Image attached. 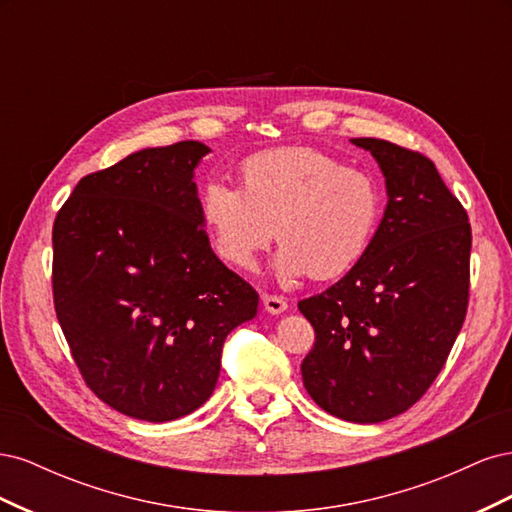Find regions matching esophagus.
<instances>
[{"instance_id": "34e87169", "label": "esophagus", "mask_w": 512, "mask_h": 512, "mask_svg": "<svg viewBox=\"0 0 512 512\" xmlns=\"http://www.w3.org/2000/svg\"><path fill=\"white\" fill-rule=\"evenodd\" d=\"M262 305L269 314H282L288 309V301L284 297H277V294H262Z\"/></svg>"}]
</instances>
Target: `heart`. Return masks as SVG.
<instances>
[{"instance_id": "b5f03b06", "label": "heart", "mask_w": 512, "mask_h": 512, "mask_svg": "<svg viewBox=\"0 0 512 512\" xmlns=\"http://www.w3.org/2000/svg\"><path fill=\"white\" fill-rule=\"evenodd\" d=\"M241 188L211 181L200 215L228 265L254 267L277 237V269L331 280L352 269L376 237L384 196L378 179L314 147H280L241 164Z\"/></svg>"}]
</instances>
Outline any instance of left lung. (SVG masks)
I'll return each instance as SVG.
<instances>
[{
	"instance_id": "obj_1",
	"label": "left lung",
	"mask_w": 512,
	"mask_h": 512,
	"mask_svg": "<svg viewBox=\"0 0 512 512\" xmlns=\"http://www.w3.org/2000/svg\"><path fill=\"white\" fill-rule=\"evenodd\" d=\"M386 177L384 218L365 256L299 301L316 342L301 363L316 404L350 423H380L412 408L438 378L466 320L472 228L423 153L352 138Z\"/></svg>"
}]
</instances>
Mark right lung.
<instances>
[{
	"label": "right lung",
	"instance_id": "right-lung-1",
	"mask_svg": "<svg viewBox=\"0 0 512 512\" xmlns=\"http://www.w3.org/2000/svg\"><path fill=\"white\" fill-rule=\"evenodd\" d=\"M209 147L143 149L91 173L53 224V303L72 359L104 404L175 421L211 397L226 335L258 292L213 254L194 168Z\"/></svg>",
	"mask_w": 512,
	"mask_h": 512
}]
</instances>
